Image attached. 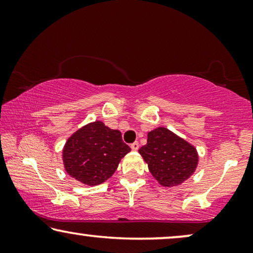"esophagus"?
<instances>
[{
  "label": "esophagus",
  "instance_id": "1",
  "mask_svg": "<svg viewBox=\"0 0 253 253\" xmlns=\"http://www.w3.org/2000/svg\"><path fill=\"white\" fill-rule=\"evenodd\" d=\"M130 147H131V150H132V151H137L138 148H139V144H138L137 141H134V143L131 144Z\"/></svg>",
  "mask_w": 253,
  "mask_h": 253
}]
</instances>
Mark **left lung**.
<instances>
[{"label": "left lung", "mask_w": 253, "mask_h": 253, "mask_svg": "<svg viewBox=\"0 0 253 253\" xmlns=\"http://www.w3.org/2000/svg\"><path fill=\"white\" fill-rule=\"evenodd\" d=\"M138 152L159 184L167 188L184 183L198 167L197 148L165 126L150 131Z\"/></svg>", "instance_id": "1"}]
</instances>
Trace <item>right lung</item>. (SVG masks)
I'll return each mask as SVG.
<instances>
[{
	"mask_svg": "<svg viewBox=\"0 0 253 253\" xmlns=\"http://www.w3.org/2000/svg\"><path fill=\"white\" fill-rule=\"evenodd\" d=\"M131 151L122 133L101 121L85 124L75 131L62 151L64 169L72 178L87 186L99 185L112 177L121 160Z\"/></svg>",
	"mask_w": 253,
	"mask_h": 253,
	"instance_id": "add662e5",
	"label": "right lung"
}]
</instances>
